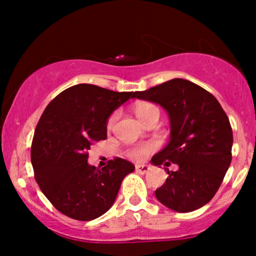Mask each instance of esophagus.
I'll list each match as a JSON object with an SVG mask.
<instances>
[{
  "label": "esophagus",
  "mask_w": 256,
  "mask_h": 256,
  "mask_svg": "<svg viewBox=\"0 0 256 256\" xmlns=\"http://www.w3.org/2000/svg\"><path fill=\"white\" fill-rule=\"evenodd\" d=\"M150 170V166L148 165H136V171L138 173H142V174H144Z\"/></svg>",
  "instance_id": "34e87169"
}]
</instances>
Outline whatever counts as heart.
<instances>
[{
  "mask_svg": "<svg viewBox=\"0 0 256 256\" xmlns=\"http://www.w3.org/2000/svg\"><path fill=\"white\" fill-rule=\"evenodd\" d=\"M134 113H136L137 118L140 120V122H144L148 119L152 118V116H160V112H158V108L156 106H154L152 104H149V102H140V104H137L134 106ZM116 118V114H112L107 122V126L108 128H112V125L114 124ZM152 149H154V144L152 143H148V144L144 146H132L128 150V156L134 158V160H143L146 155L150 152Z\"/></svg>",
  "mask_w": 256,
  "mask_h": 256,
  "instance_id": "1",
  "label": "heart"
}]
</instances>
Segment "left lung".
Segmentation results:
<instances>
[{"label": "left lung", "instance_id": "left-lung-1", "mask_svg": "<svg viewBox=\"0 0 256 256\" xmlns=\"http://www.w3.org/2000/svg\"><path fill=\"white\" fill-rule=\"evenodd\" d=\"M134 98L160 104L171 122L170 142L152 158L155 166L172 164L166 182L155 190L164 206L192 212L210 201L231 164L234 137L228 116L210 92L186 79L176 78L134 92Z\"/></svg>", "mask_w": 256, "mask_h": 256}]
</instances>
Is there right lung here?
<instances>
[{"mask_svg":"<svg viewBox=\"0 0 256 256\" xmlns=\"http://www.w3.org/2000/svg\"><path fill=\"white\" fill-rule=\"evenodd\" d=\"M134 92L92 84L73 85L46 106L34 130L31 162L46 198L64 216L94 220L113 206L130 161L116 158L98 168L88 164L89 149L107 138V120Z\"/></svg>","mask_w":256,"mask_h":256,"instance_id":"obj_1","label":"right lung"}]
</instances>
